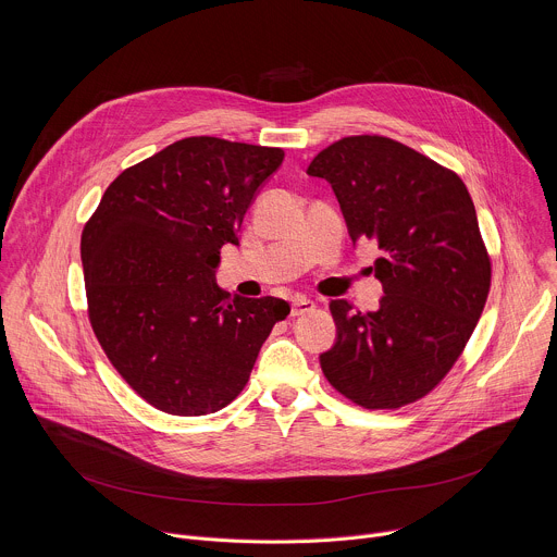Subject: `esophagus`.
<instances>
[{"label":"esophagus","instance_id":"esophagus-1","mask_svg":"<svg viewBox=\"0 0 557 557\" xmlns=\"http://www.w3.org/2000/svg\"><path fill=\"white\" fill-rule=\"evenodd\" d=\"M310 310H314V301H312V299H308V297H304V295H297V297L293 299V306H290V314H293V317L306 314V312H310Z\"/></svg>","mask_w":557,"mask_h":557}]
</instances>
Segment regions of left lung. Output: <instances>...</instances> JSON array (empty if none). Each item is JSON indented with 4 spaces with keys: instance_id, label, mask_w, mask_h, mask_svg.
<instances>
[{
    "instance_id": "left-lung-1",
    "label": "left lung",
    "mask_w": 557,
    "mask_h": 557,
    "mask_svg": "<svg viewBox=\"0 0 557 557\" xmlns=\"http://www.w3.org/2000/svg\"><path fill=\"white\" fill-rule=\"evenodd\" d=\"M331 183L352 245L381 249L379 308L333 299L337 339L320 355L331 385L368 410L425 396L454 366L487 301L492 264L465 183L385 136H348L312 158Z\"/></svg>"
}]
</instances>
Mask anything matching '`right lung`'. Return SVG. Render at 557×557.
<instances>
[{"instance_id": "right-lung-1", "label": "right lung", "mask_w": 557, "mask_h": 557, "mask_svg": "<svg viewBox=\"0 0 557 557\" xmlns=\"http://www.w3.org/2000/svg\"><path fill=\"white\" fill-rule=\"evenodd\" d=\"M284 151L213 136L176 140L125 170L82 235L88 312L112 366L156 410L202 417L249 381L290 306L228 295L220 249Z\"/></svg>"}]
</instances>
